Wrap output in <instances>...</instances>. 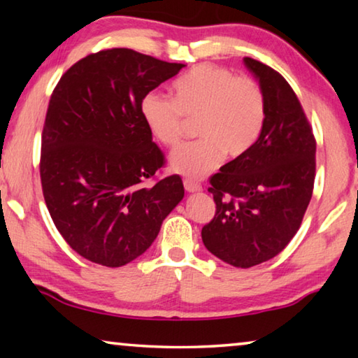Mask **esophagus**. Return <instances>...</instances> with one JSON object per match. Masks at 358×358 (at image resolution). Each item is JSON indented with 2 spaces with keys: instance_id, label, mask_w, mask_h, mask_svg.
Instances as JSON below:
<instances>
[{
  "instance_id": "34e87169",
  "label": "esophagus",
  "mask_w": 358,
  "mask_h": 358,
  "mask_svg": "<svg viewBox=\"0 0 358 358\" xmlns=\"http://www.w3.org/2000/svg\"><path fill=\"white\" fill-rule=\"evenodd\" d=\"M183 185H185V189L187 191V192H197V191H202V186L197 183V181H192V180H189V178H186L185 181H183Z\"/></svg>"
}]
</instances>
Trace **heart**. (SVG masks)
I'll return each mask as SVG.
<instances>
[{"label":"heart","mask_w":358,"mask_h":358,"mask_svg":"<svg viewBox=\"0 0 358 358\" xmlns=\"http://www.w3.org/2000/svg\"><path fill=\"white\" fill-rule=\"evenodd\" d=\"M173 98L156 92L143 96L141 113L157 142L178 148L186 121H196L199 141L175 151L171 167L201 178L220 164L222 156L237 159L262 132L266 101L264 90L250 77H237L216 64L194 66L172 85Z\"/></svg>","instance_id":"heart-1"}]
</instances>
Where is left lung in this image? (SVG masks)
<instances>
[{"label":"left lung","instance_id":"obj_1","mask_svg":"<svg viewBox=\"0 0 358 358\" xmlns=\"http://www.w3.org/2000/svg\"><path fill=\"white\" fill-rule=\"evenodd\" d=\"M245 64L264 90L265 123L243 156L210 177L216 213L202 229L205 248L238 268L266 262L289 245L316 177V138L292 87L257 59Z\"/></svg>","mask_w":358,"mask_h":358}]
</instances>
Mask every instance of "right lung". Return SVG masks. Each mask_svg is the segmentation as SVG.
Segmentation results:
<instances>
[{"label":"right lung","mask_w":358,"mask_h":358,"mask_svg":"<svg viewBox=\"0 0 358 358\" xmlns=\"http://www.w3.org/2000/svg\"><path fill=\"white\" fill-rule=\"evenodd\" d=\"M181 68L107 48L72 64L50 96L42 194L66 243L94 264L115 268L137 259L185 196L180 175L155 177L166 157L141 113L143 96ZM148 178L154 183L145 185Z\"/></svg>","instance_id":"obj_1"}]
</instances>
